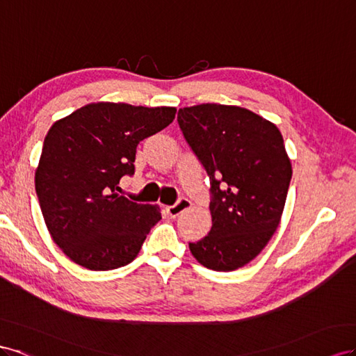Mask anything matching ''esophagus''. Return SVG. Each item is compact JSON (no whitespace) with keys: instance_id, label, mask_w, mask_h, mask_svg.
I'll use <instances>...</instances> for the list:
<instances>
[{"instance_id":"esophagus-1","label":"esophagus","mask_w":356,"mask_h":356,"mask_svg":"<svg viewBox=\"0 0 356 356\" xmlns=\"http://www.w3.org/2000/svg\"><path fill=\"white\" fill-rule=\"evenodd\" d=\"M191 206H192L191 201H189L188 198H185V197H181V198L177 200L176 204L168 206V207H167V211H168V215H170L171 218H177L179 215H181V213L186 211Z\"/></svg>"}]
</instances>
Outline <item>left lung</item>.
<instances>
[{
	"label": "left lung",
	"instance_id": "obj_1",
	"mask_svg": "<svg viewBox=\"0 0 356 356\" xmlns=\"http://www.w3.org/2000/svg\"><path fill=\"white\" fill-rule=\"evenodd\" d=\"M177 122L210 177L211 229L189 249L210 270H237L279 227L292 177L283 137L270 120L237 106L184 107Z\"/></svg>",
	"mask_w": 356,
	"mask_h": 356
}]
</instances>
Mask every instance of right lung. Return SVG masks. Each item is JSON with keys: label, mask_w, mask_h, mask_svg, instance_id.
Segmentation results:
<instances>
[{"label": "right lung", "mask_w": 356, "mask_h": 356, "mask_svg": "<svg viewBox=\"0 0 356 356\" xmlns=\"http://www.w3.org/2000/svg\"><path fill=\"white\" fill-rule=\"evenodd\" d=\"M176 116L175 107L92 103L56 120L44 138L35 192L47 229L65 255L94 271L133 261L158 206L119 195V180L134 175L136 149Z\"/></svg>", "instance_id": "add662e5"}]
</instances>
